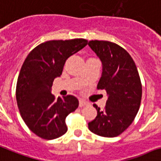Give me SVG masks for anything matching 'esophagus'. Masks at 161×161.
<instances>
[{
  "label": "esophagus",
  "mask_w": 161,
  "mask_h": 161,
  "mask_svg": "<svg viewBox=\"0 0 161 161\" xmlns=\"http://www.w3.org/2000/svg\"><path fill=\"white\" fill-rule=\"evenodd\" d=\"M90 103L88 102V101H85V100H83V99H80L79 101V106L80 107H83V106H86V105H88Z\"/></svg>",
  "instance_id": "34e87169"
}]
</instances>
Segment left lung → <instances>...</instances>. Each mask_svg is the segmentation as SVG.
I'll return each mask as SVG.
<instances>
[{
    "label": "left lung",
    "instance_id": "left-lung-1",
    "mask_svg": "<svg viewBox=\"0 0 161 161\" xmlns=\"http://www.w3.org/2000/svg\"><path fill=\"white\" fill-rule=\"evenodd\" d=\"M91 50L102 62L97 89L105 90L108 99L103 110L94 104L97 115L89 122V130L103 137H115L124 132L138 113L142 86L130 54L119 45L106 41H91Z\"/></svg>",
    "mask_w": 161,
    "mask_h": 161
}]
</instances>
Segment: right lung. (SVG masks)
<instances>
[{
    "label": "right lung",
    "mask_w": 161,
    "mask_h": 161,
    "mask_svg": "<svg viewBox=\"0 0 161 161\" xmlns=\"http://www.w3.org/2000/svg\"><path fill=\"white\" fill-rule=\"evenodd\" d=\"M85 39L49 41L34 48L23 63L16 83V101L25 125L37 136L53 140L67 131L65 118L76 110L74 96L51 94L55 78L60 76L65 60L87 45Z\"/></svg>",
    "instance_id": "add662e5"
}]
</instances>
